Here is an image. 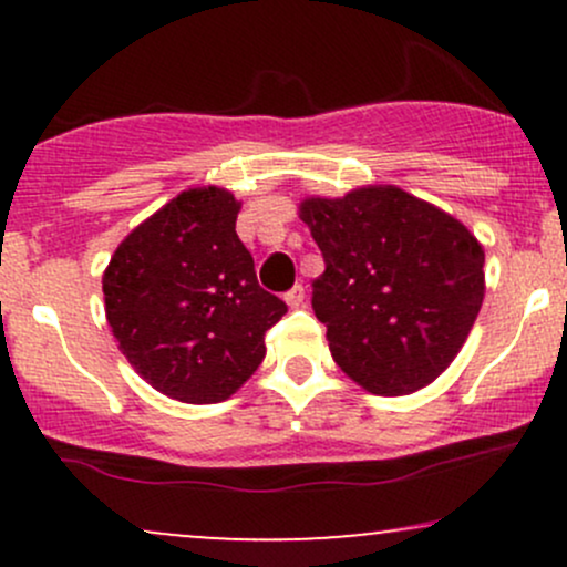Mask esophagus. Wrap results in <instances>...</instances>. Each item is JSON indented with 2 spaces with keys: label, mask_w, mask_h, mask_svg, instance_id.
Returning a JSON list of instances; mask_svg holds the SVG:
<instances>
[{
  "label": "esophagus",
  "mask_w": 567,
  "mask_h": 567,
  "mask_svg": "<svg viewBox=\"0 0 567 567\" xmlns=\"http://www.w3.org/2000/svg\"><path fill=\"white\" fill-rule=\"evenodd\" d=\"M303 285H296V288H290L285 292V303L290 306V309H298V306H303Z\"/></svg>",
  "instance_id": "esophagus-1"
}]
</instances>
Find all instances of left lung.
Returning <instances> with one entry per match:
<instances>
[{"label": "left lung", "mask_w": 567, "mask_h": 567, "mask_svg": "<svg viewBox=\"0 0 567 567\" xmlns=\"http://www.w3.org/2000/svg\"><path fill=\"white\" fill-rule=\"evenodd\" d=\"M322 250L311 306L336 365L370 394L424 389L455 360L485 296V250L461 220L396 186L298 207Z\"/></svg>", "instance_id": "1"}]
</instances>
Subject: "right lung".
I'll return each instance as SVG.
<instances>
[{
    "mask_svg": "<svg viewBox=\"0 0 567 567\" xmlns=\"http://www.w3.org/2000/svg\"><path fill=\"white\" fill-rule=\"evenodd\" d=\"M239 202L194 186L116 247L103 271L106 320L143 381L188 405L229 400L264 362L288 311L258 285L237 237Z\"/></svg>",
    "mask_w": 567,
    "mask_h": 567,
    "instance_id": "1",
    "label": "right lung"
}]
</instances>
